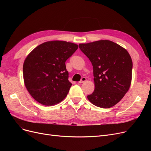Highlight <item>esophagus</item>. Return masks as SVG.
I'll list each match as a JSON object with an SVG mask.
<instances>
[{
  "mask_svg": "<svg viewBox=\"0 0 151 151\" xmlns=\"http://www.w3.org/2000/svg\"><path fill=\"white\" fill-rule=\"evenodd\" d=\"M86 81V77H82L81 79V81L79 82V83H80V84H81V83H84V82H85Z\"/></svg>",
  "mask_w": 151,
  "mask_h": 151,
  "instance_id": "1",
  "label": "esophagus"
}]
</instances>
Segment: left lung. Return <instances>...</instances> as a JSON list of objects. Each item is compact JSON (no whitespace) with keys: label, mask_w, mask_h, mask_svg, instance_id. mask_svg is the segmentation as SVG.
<instances>
[{"label":"left lung","mask_w":151,"mask_h":151,"mask_svg":"<svg viewBox=\"0 0 151 151\" xmlns=\"http://www.w3.org/2000/svg\"><path fill=\"white\" fill-rule=\"evenodd\" d=\"M93 67L95 89L88 96L95 106L109 108L119 102L132 81V60L129 52L109 40L79 45Z\"/></svg>","instance_id":"8db88e82"}]
</instances>
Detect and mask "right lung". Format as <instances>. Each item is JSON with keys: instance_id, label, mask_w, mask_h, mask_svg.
I'll list each match as a JSON object with an SVG mask.
<instances>
[{"instance_id": "right-lung-1", "label": "right lung", "mask_w": 151, "mask_h": 151, "mask_svg": "<svg viewBox=\"0 0 151 151\" xmlns=\"http://www.w3.org/2000/svg\"><path fill=\"white\" fill-rule=\"evenodd\" d=\"M77 48L75 43L51 41L38 45L26 58L24 84L36 101L52 106L67 96L72 84L68 80L65 62Z\"/></svg>"}]
</instances>
